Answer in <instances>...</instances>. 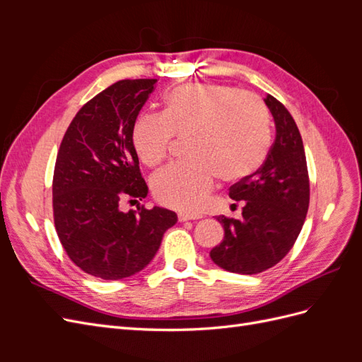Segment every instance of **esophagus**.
<instances>
[{"mask_svg":"<svg viewBox=\"0 0 362 362\" xmlns=\"http://www.w3.org/2000/svg\"><path fill=\"white\" fill-rule=\"evenodd\" d=\"M194 218H201V216L198 214H184V213H180L178 214V221L180 222H187V221H194Z\"/></svg>","mask_w":362,"mask_h":362,"instance_id":"obj_1","label":"esophagus"}]
</instances>
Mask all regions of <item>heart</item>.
<instances>
[{"instance_id":"heart-1","label":"heart","mask_w":362,"mask_h":362,"mask_svg":"<svg viewBox=\"0 0 362 362\" xmlns=\"http://www.w3.org/2000/svg\"><path fill=\"white\" fill-rule=\"evenodd\" d=\"M172 136L185 137L189 160L173 163L151 180L154 198L175 210L198 211L216 175L233 182L254 173L270 145V116L254 93L216 83H184L164 96L161 115H140L133 145L148 166L168 157Z\"/></svg>"}]
</instances>
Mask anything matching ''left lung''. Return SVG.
<instances>
[{"label": "left lung", "instance_id": "left-lung-1", "mask_svg": "<svg viewBox=\"0 0 362 362\" xmlns=\"http://www.w3.org/2000/svg\"><path fill=\"white\" fill-rule=\"evenodd\" d=\"M264 103L275 120V144L255 173L229 187V198L243 201V217H216L223 225L225 237L210 252L218 267L242 275L264 272L288 254L310 205L308 168L299 128L276 98L267 95Z\"/></svg>", "mask_w": 362, "mask_h": 362}]
</instances>
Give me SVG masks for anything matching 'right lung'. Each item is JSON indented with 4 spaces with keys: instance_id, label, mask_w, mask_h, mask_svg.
<instances>
[{
    "instance_id": "1",
    "label": "right lung",
    "mask_w": 362,
    "mask_h": 362,
    "mask_svg": "<svg viewBox=\"0 0 362 362\" xmlns=\"http://www.w3.org/2000/svg\"><path fill=\"white\" fill-rule=\"evenodd\" d=\"M157 80H120L86 103L62 140L52 178L54 225L74 264L117 281L145 269L178 217L144 205L120 211L125 198L144 199L133 125Z\"/></svg>"
}]
</instances>
